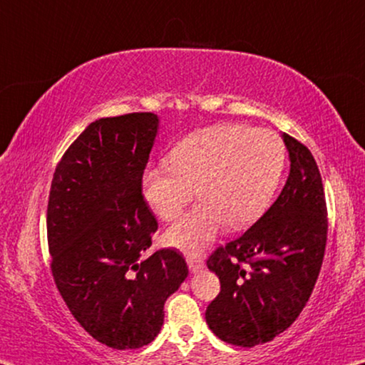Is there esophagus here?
I'll return each instance as SVG.
<instances>
[{"instance_id": "esophagus-1", "label": "esophagus", "mask_w": 365, "mask_h": 365, "mask_svg": "<svg viewBox=\"0 0 365 365\" xmlns=\"http://www.w3.org/2000/svg\"><path fill=\"white\" fill-rule=\"evenodd\" d=\"M187 264H188V267H190V270L193 272H198V270H201L205 267V264H203V260H201L198 255H188L187 257Z\"/></svg>"}]
</instances>
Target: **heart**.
Masks as SVG:
<instances>
[{
	"instance_id": "1",
	"label": "heart",
	"mask_w": 365,
	"mask_h": 365,
	"mask_svg": "<svg viewBox=\"0 0 365 365\" xmlns=\"http://www.w3.org/2000/svg\"><path fill=\"white\" fill-rule=\"evenodd\" d=\"M279 135L246 124H220L182 139L168 165L145 168L143 192L164 221L177 220L197 195L201 203L167 231L170 246L197 254L222 226L244 230L269 208L285 168Z\"/></svg>"
}]
</instances>
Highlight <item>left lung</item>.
Masks as SVG:
<instances>
[{"label":"left lung","mask_w":365,"mask_h":365,"mask_svg":"<svg viewBox=\"0 0 365 365\" xmlns=\"http://www.w3.org/2000/svg\"><path fill=\"white\" fill-rule=\"evenodd\" d=\"M290 173L274 205L242 236L206 260L221 292L206 323L221 341L254 347L279 336L309 300L322 270L328 211L322 175L307 145L282 134Z\"/></svg>","instance_id":"8db88e82"}]
</instances>
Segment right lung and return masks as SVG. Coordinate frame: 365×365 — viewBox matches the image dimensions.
I'll use <instances>...</instances> for the list:
<instances>
[{
    "mask_svg": "<svg viewBox=\"0 0 365 365\" xmlns=\"http://www.w3.org/2000/svg\"><path fill=\"white\" fill-rule=\"evenodd\" d=\"M159 118L130 113L91 123L53 172L47 241L56 285L86 333L113 349L149 344L164 304L187 279L183 255L152 246L157 220L143 175Z\"/></svg>",
    "mask_w": 365,
    "mask_h": 365,
    "instance_id": "add662e5",
    "label": "right lung"
}]
</instances>
